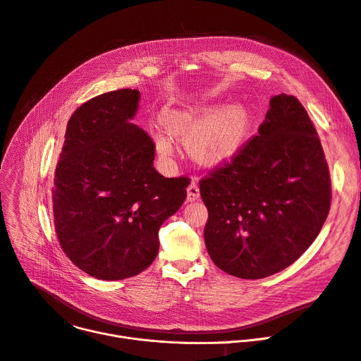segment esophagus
<instances>
[{"label":"esophagus","instance_id":"esophagus-1","mask_svg":"<svg viewBox=\"0 0 361 361\" xmlns=\"http://www.w3.org/2000/svg\"><path fill=\"white\" fill-rule=\"evenodd\" d=\"M200 197V190H199V184L196 180H193L190 183V185L187 187V202H195L199 200Z\"/></svg>","mask_w":361,"mask_h":361}]
</instances>
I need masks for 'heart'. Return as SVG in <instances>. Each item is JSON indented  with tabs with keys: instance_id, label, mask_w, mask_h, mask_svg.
I'll list each match as a JSON object with an SVG mask.
<instances>
[{
	"instance_id": "heart-1",
	"label": "heart",
	"mask_w": 361,
	"mask_h": 361,
	"mask_svg": "<svg viewBox=\"0 0 361 361\" xmlns=\"http://www.w3.org/2000/svg\"><path fill=\"white\" fill-rule=\"evenodd\" d=\"M164 122L171 136L184 139L191 135L190 149L197 159L204 164H219L241 148L247 135L248 116L239 106L218 111L213 106L193 103L168 111ZM158 147L166 152L171 149V142L159 136Z\"/></svg>"
}]
</instances>
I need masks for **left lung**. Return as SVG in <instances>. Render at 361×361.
Segmentation results:
<instances>
[{
	"mask_svg": "<svg viewBox=\"0 0 361 361\" xmlns=\"http://www.w3.org/2000/svg\"><path fill=\"white\" fill-rule=\"evenodd\" d=\"M212 261L239 279H264L315 241L331 207V177L312 120L293 95H274L258 135L200 180Z\"/></svg>",
	"mask_w": 361,
	"mask_h": 361,
	"instance_id": "left-lung-1",
	"label": "left lung"
}]
</instances>
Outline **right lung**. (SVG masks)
<instances>
[{"mask_svg": "<svg viewBox=\"0 0 361 361\" xmlns=\"http://www.w3.org/2000/svg\"><path fill=\"white\" fill-rule=\"evenodd\" d=\"M140 94L123 88L81 104L66 125L52 202L58 241L84 273L123 280L154 262L158 231L187 196L188 177L154 168L152 137L129 120Z\"/></svg>", "mask_w": 361, "mask_h": 361, "instance_id": "1", "label": "right lung"}]
</instances>
